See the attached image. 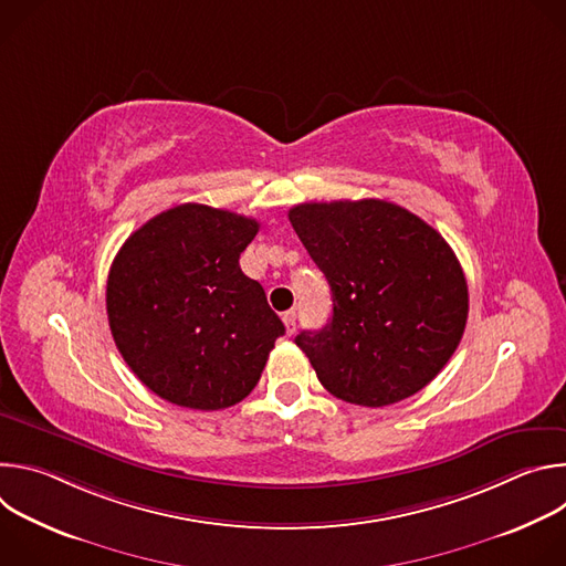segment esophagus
<instances>
[{
	"mask_svg": "<svg viewBox=\"0 0 566 566\" xmlns=\"http://www.w3.org/2000/svg\"><path fill=\"white\" fill-rule=\"evenodd\" d=\"M282 319H284V327H286V334H293V332H295V322H297V313H295V308L286 311V313L282 315Z\"/></svg>",
	"mask_w": 566,
	"mask_h": 566,
	"instance_id": "34e87169",
	"label": "esophagus"
}]
</instances>
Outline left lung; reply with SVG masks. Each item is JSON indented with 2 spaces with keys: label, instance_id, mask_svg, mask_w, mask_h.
I'll return each instance as SVG.
<instances>
[{
  "label": "left lung",
  "instance_id": "1",
  "mask_svg": "<svg viewBox=\"0 0 566 566\" xmlns=\"http://www.w3.org/2000/svg\"><path fill=\"white\" fill-rule=\"evenodd\" d=\"M289 221L332 286V319L295 345L336 398L385 408L423 389L468 319V284L448 241L382 199L300 203Z\"/></svg>",
  "mask_w": 566,
  "mask_h": 566
}]
</instances>
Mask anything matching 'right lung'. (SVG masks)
I'll use <instances>...</instances> for the list:
<instances>
[{
	"label": "right lung",
	"mask_w": 566,
	"mask_h": 566,
	"mask_svg": "<svg viewBox=\"0 0 566 566\" xmlns=\"http://www.w3.org/2000/svg\"><path fill=\"white\" fill-rule=\"evenodd\" d=\"M251 217L181 203L127 237L107 277L114 343L156 396L223 410L258 385L284 325L260 282L239 269Z\"/></svg>",
	"instance_id": "right-lung-1"
}]
</instances>
